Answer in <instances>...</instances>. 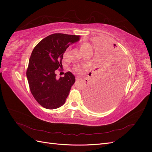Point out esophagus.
<instances>
[{
	"instance_id": "esophagus-1",
	"label": "esophagus",
	"mask_w": 152,
	"mask_h": 152,
	"mask_svg": "<svg viewBox=\"0 0 152 152\" xmlns=\"http://www.w3.org/2000/svg\"><path fill=\"white\" fill-rule=\"evenodd\" d=\"M80 80V78L79 77H76V80Z\"/></svg>"
}]
</instances>
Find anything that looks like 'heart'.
Instances as JSON below:
<instances>
[{
  "mask_svg": "<svg viewBox=\"0 0 152 152\" xmlns=\"http://www.w3.org/2000/svg\"><path fill=\"white\" fill-rule=\"evenodd\" d=\"M80 48L81 51L84 54H86L89 50L91 49V46L88 42H82L80 45ZM69 53H70V50H69L68 48L65 49V51L63 52V58L64 60H67V59H68ZM73 69H74L75 71H76L77 72H80L82 70V67L80 66H74V68H73Z\"/></svg>",
  "mask_w": 152,
  "mask_h": 152,
  "instance_id": "b5f03b06",
  "label": "heart"
}]
</instances>
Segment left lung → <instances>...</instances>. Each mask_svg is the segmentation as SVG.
<instances>
[{
    "instance_id": "8db88e82",
    "label": "left lung",
    "mask_w": 152,
    "mask_h": 152,
    "mask_svg": "<svg viewBox=\"0 0 152 152\" xmlns=\"http://www.w3.org/2000/svg\"><path fill=\"white\" fill-rule=\"evenodd\" d=\"M108 57L107 66L84 91L87 107L96 112L108 110L118 102L127 80L125 57L116 44Z\"/></svg>"
}]
</instances>
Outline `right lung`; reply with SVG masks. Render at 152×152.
<instances>
[{"instance_id":"1","label":"right lung","mask_w":152,"mask_h":152,"mask_svg":"<svg viewBox=\"0 0 152 152\" xmlns=\"http://www.w3.org/2000/svg\"><path fill=\"white\" fill-rule=\"evenodd\" d=\"M79 39V35L54 34L41 40L32 51L26 77L32 95L44 108L56 109L65 104L75 77L68 72L57 79L56 72L62 66L63 52Z\"/></svg>"}]
</instances>
